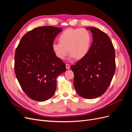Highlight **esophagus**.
<instances>
[{
    "mask_svg": "<svg viewBox=\"0 0 132 132\" xmlns=\"http://www.w3.org/2000/svg\"><path fill=\"white\" fill-rule=\"evenodd\" d=\"M65 65H66V68H67V69H70V64H66Z\"/></svg>",
    "mask_w": 132,
    "mask_h": 132,
    "instance_id": "1",
    "label": "esophagus"
}]
</instances>
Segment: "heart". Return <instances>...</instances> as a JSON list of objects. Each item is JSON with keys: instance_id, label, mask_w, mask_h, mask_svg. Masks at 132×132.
Wrapping results in <instances>:
<instances>
[{"instance_id": "b5f03b06", "label": "heart", "mask_w": 132, "mask_h": 132, "mask_svg": "<svg viewBox=\"0 0 132 132\" xmlns=\"http://www.w3.org/2000/svg\"><path fill=\"white\" fill-rule=\"evenodd\" d=\"M58 40L59 43L52 44V50L57 57L65 59L69 51L71 58L81 59L89 52L91 37L85 29H68L60 35Z\"/></svg>"}]
</instances>
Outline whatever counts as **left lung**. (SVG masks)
Instances as JSON below:
<instances>
[{"label":"left lung","instance_id":"8db88e82","mask_svg":"<svg viewBox=\"0 0 132 132\" xmlns=\"http://www.w3.org/2000/svg\"><path fill=\"white\" fill-rule=\"evenodd\" d=\"M93 42L86 56L71 65L77 93L85 98H95L105 93L116 70L115 51L110 38L96 27H89Z\"/></svg>","mask_w":132,"mask_h":132}]
</instances>
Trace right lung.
<instances>
[{"instance_id":"obj_1","label":"right lung","mask_w":132,"mask_h":132,"mask_svg":"<svg viewBox=\"0 0 132 132\" xmlns=\"http://www.w3.org/2000/svg\"><path fill=\"white\" fill-rule=\"evenodd\" d=\"M61 28L38 27L23 35L15 50L14 70L24 93L30 98L45 101L56 90V78L65 64L55 55L52 44Z\"/></svg>"}]
</instances>
